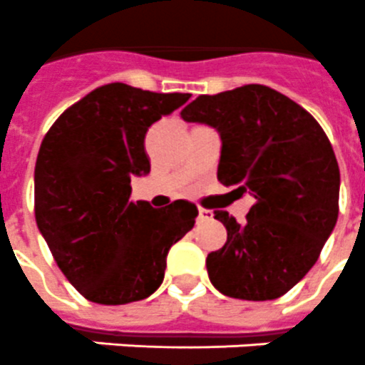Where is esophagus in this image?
Instances as JSON below:
<instances>
[{
	"label": "esophagus",
	"instance_id": "1",
	"mask_svg": "<svg viewBox=\"0 0 365 365\" xmlns=\"http://www.w3.org/2000/svg\"><path fill=\"white\" fill-rule=\"evenodd\" d=\"M211 211L204 210V207H198V220H210L211 219Z\"/></svg>",
	"mask_w": 365,
	"mask_h": 365
}]
</instances>
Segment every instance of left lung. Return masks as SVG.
I'll list each match as a JSON object with an SVG mask.
<instances>
[{"label":"left lung","mask_w":365,"mask_h":365,"mask_svg":"<svg viewBox=\"0 0 365 365\" xmlns=\"http://www.w3.org/2000/svg\"><path fill=\"white\" fill-rule=\"evenodd\" d=\"M182 118L219 133V182L256 200L243 225L215 211L228 240L207 254L211 284L243 301L278 299L314 267L338 220L329 139L306 109L263 85L198 96Z\"/></svg>","instance_id":"8db88e82"}]
</instances>
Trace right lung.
Returning a JSON list of instances; mask_svg holds the SVG:
<instances>
[{"label": "right lung", "mask_w": 365, "mask_h": 365, "mask_svg": "<svg viewBox=\"0 0 365 365\" xmlns=\"http://www.w3.org/2000/svg\"><path fill=\"white\" fill-rule=\"evenodd\" d=\"M191 94L125 83L96 88L68 107L42 140L35 165V217L68 282L98 304L143 301L161 286L167 254L198 210L131 202V178L146 176L148 128Z\"/></svg>", "instance_id": "obj_1"}]
</instances>
